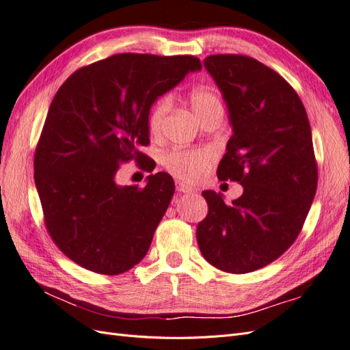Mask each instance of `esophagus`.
Listing matches in <instances>:
<instances>
[{"label": "esophagus", "instance_id": "obj_1", "mask_svg": "<svg viewBox=\"0 0 350 350\" xmlns=\"http://www.w3.org/2000/svg\"><path fill=\"white\" fill-rule=\"evenodd\" d=\"M176 191H179V193H184V194H191L193 191H194V188H191V187H188V185H185L184 183H176Z\"/></svg>", "mask_w": 350, "mask_h": 350}]
</instances>
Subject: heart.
I'll return each instance as SVG.
<instances>
[{
    "label": "heart",
    "mask_w": 350,
    "mask_h": 350,
    "mask_svg": "<svg viewBox=\"0 0 350 350\" xmlns=\"http://www.w3.org/2000/svg\"><path fill=\"white\" fill-rule=\"evenodd\" d=\"M189 105L198 120L207 113L221 111V100L215 89L198 88L189 93ZM171 109V98L163 96L154 102L147 115V129L152 135H159L162 131L166 115ZM215 156L207 149L196 150H171L162 156V165L169 174L187 183H197L203 178L210 166L213 165Z\"/></svg>",
    "instance_id": "b5f03b06"
}]
</instances>
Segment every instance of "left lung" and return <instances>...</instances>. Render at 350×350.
<instances>
[{"label":"left lung","instance_id":"obj_1","mask_svg":"<svg viewBox=\"0 0 350 350\" xmlns=\"http://www.w3.org/2000/svg\"><path fill=\"white\" fill-rule=\"evenodd\" d=\"M204 67L234 130L217 178L239 183L243 193L229 206L203 191L208 213L197 225V242L211 266L250 273L288 251L308 216L319 183L311 126L298 93L262 62L217 54Z\"/></svg>","mask_w":350,"mask_h":350}]
</instances>
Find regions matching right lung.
<instances>
[{"label": "right lung", "instance_id": "obj_1", "mask_svg": "<svg viewBox=\"0 0 350 350\" xmlns=\"http://www.w3.org/2000/svg\"><path fill=\"white\" fill-rule=\"evenodd\" d=\"M193 55L116 54L74 71L52 99L35 152V184L49 237L86 270L115 276L139 264L175 191L157 172L146 187H120L115 175L150 143L147 115L154 100L189 71Z\"/></svg>", "mask_w": 350, "mask_h": 350}]
</instances>
